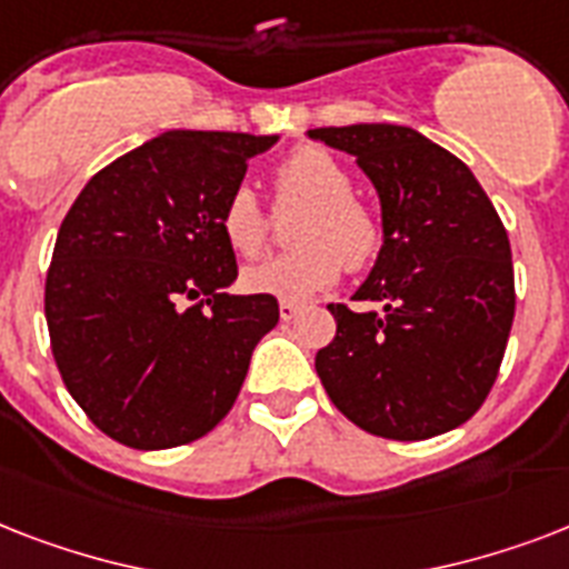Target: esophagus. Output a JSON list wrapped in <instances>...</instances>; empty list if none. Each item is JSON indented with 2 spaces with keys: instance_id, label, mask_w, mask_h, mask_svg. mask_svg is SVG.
<instances>
[{
  "instance_id": "obj_1",
  "label": "esophagus",
  "mask_w": 569,
  "mask_h": 569,
  "mask_svg": "<svg viewBox=\"0 0 569 569\" xmlns=\"http://www.w3.org/2000/svg\"><path fill=\"white\" fill-rule=\"evenodd\" d=\"M298 312H301V307H298V303H292V301L280 303V319L283 321H292Z\"/></svg>"
}]
</instances>
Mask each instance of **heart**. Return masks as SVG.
<instances>
[{"label": "heart", "mask_w": 569, "mask_h": 569, "mask_svg": "<svg viewBox=\"0 0 569 569\" xmlns=\"http://www.w3.org/2000/svg\"><path fill=\"white\" fill-rule=\"evenodd\" d=\"M355 180L337 156L321 147H301L277 168L280 203H307L292 227L289 253L244 268L241 286L253 295L283 301H310L348 271H366L383 248L378 214L355 194ZM221 232L241 257L266 248L268 221L257 191L236 186L221 206Z\"/></svg>", "instance_id": "heart-1"}]
</instances>
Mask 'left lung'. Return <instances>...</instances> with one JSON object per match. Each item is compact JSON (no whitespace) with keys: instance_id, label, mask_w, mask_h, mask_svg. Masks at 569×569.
Returning a JSON list of instances; mask_svg holds the SVG:
<instances>
[{"instance_id":"obj_1","label":"left lung","mask_w":569,"mask_h":569,"mask_svg":"<svg viewBox=\"0 0 569 569\" xmlns=\"http://www.w3.org/2000/svg\"><path fill=\"white\" fill-rule=\"evenodd\" d=\"M355 156L380 200L383 248L355 292L330 303L337 337L316 355L330 401L387 440H428L485 405L513 325L511 241L458 156L396 123L310 129Z\"/></svg>"}]
</instances>
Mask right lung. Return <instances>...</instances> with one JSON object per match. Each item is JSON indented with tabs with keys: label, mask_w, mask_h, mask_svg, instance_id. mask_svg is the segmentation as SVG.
Here are the masks:
<instances>
[{
	"label": "right lung",
	"mask_w": 569,
	"mask_h": 569,
	"mask_svg": "<svg viewBox=\"0 0 569 569\" xmlns=\"http://www.w3.org/2000/svg\"><path fill=\"white\" fill-rule=\"evenodd\" d=\"M277 136L173 129L93 173L61 221L47 325L64 387L132 449L200 440L239 396L280 319L271 295H230L221 206Z\"/></svg>",
	"instance_id": "obj_1"
}]
</instances>
